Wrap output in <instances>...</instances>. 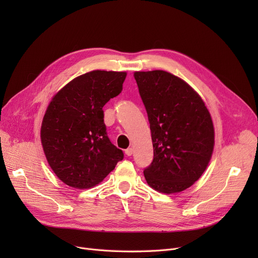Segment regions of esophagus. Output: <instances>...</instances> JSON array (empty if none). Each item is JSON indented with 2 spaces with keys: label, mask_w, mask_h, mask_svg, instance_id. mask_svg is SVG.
I'll return each mask as SVG.
<instances>
[{
  "label": "esophagus",
  "mask_w": 258,
  "mask_h": 258,
  "mask_svg": "<svg viewBox=\"0 0 258 258\" xmlns=\"http://www.w3.org/2000/svg\"><path fill=\"white\" fill-rule=\"evenodd\" d=\"M125 155L126 156H132L133 155V148L132 147H128L127 150H125Z\"/></svg>",
  "instance_id": "1"
}]
</instances>
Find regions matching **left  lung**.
Instances as JSON below:
<instances>
[{
  "instance_id": "left-lung-1",
  "label": "left lung",
  "mask_w": 258,
  "mask_h": 258,
  "mask_svg": "<svg viewBox=\"0 0 258 258\" xmlns=\"http://www.w3.org/2000/svg\"><path fill=\"white\" fill-rule=\"evenodd\" d=\"M151 125L154 160L144 169L152 188L163 194L185 190L208 166L214 146L209 111L187 83L162 70L135 72Z\"/></svg>"
}]
</instances>
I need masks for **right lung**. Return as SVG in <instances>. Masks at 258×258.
<instances>
[{"label": "right lung", "instance_id": "right-lung-1", "mask_svg": "<svg viewBox=\"0 0 258 258\" xmlns=\"http://www.w3.org/2000/svg\"><path fill=\"white\" fill-rule=\"evenodd\" d=\"M126 72L96 70L56 93L45 113L40 140L47 161L64 184L92 188L110 173L123 152L108 139L104 104L121 93Z\"/></svg>", "mask_w": 258, "mask_h": 258}]
</instances>
